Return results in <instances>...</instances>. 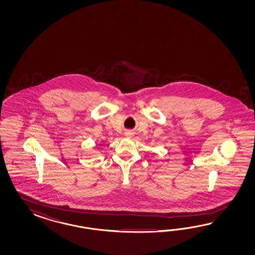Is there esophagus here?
Segmentation results:
<instances>
[{
    "instance_id": "obj_1",
    "label": "esophagus",
    "mask_w": 255,
    "mask_h": 255,
    "mask_svg": "<svg viewBox=\"0 0 255 255\" xmlns=\"http://www.w3.org/2000/svg\"><path fill=\"white\" fill-rule=\"evenodd\" d=\"M124 134H125V136H126V137H129V138L132 136V132H131V131H126Z\"/></svg>"
}]
</instances>
